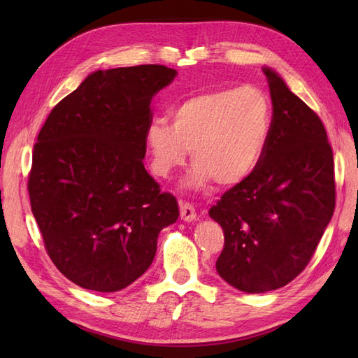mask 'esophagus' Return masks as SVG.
<instances>
[{
  "instance_id": "1",
  "label": "esophagus",
  "mask_w": 358,
  "mask_h": 358,
  "mask_svg": "<svg viewBox=\"0 0 358 358\" xmlns=\"http://www.w3.org/2000/svg\"><path fill=\"white\" fill-rule=\"evenodd\" d=\"M180 217L183 222H194V220H196V212L191 203L180 204Z\"/></svg>"
}]
</instances>
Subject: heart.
<instances>
[{
    "label": "heart",
    "mask_w": 358,
    "mask_h": 358,
    "mask_svg": "<svg viewBox=\"0 0 358 358\" xmlns=\"http://www.w3.org/2000/svg\"><path fill=\"white\" fill-rule=\"evenodd\" d=\"M171 124L154 118L144 131L150 169L167 178L191 152L187 186H235L260 164L268 148L273 109L264 90L222 87L187 96L169 112Z\"/></svg>",
    "instance_id": "heart-1"
}]
</instances>
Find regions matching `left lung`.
Returning <instances> with one entry per match:
<instances>
[{
  "instance_id": "obj_1",
  "label": "left lung",
  "mask_w": 358,
  "mask_h": 358,
  "mask_svg": "<svg viewBox=\"0 0 358 358\" xmlns=\"http://www.w3.org/2000/svg\"><path fill=\"white\" fill-rule=\"evenodd\" d=\"M273 124L260 164L209 215L223 227L217 272L246 294L283 287L306 268L336 208L334 157L317 113L263 67Z\"/></svg>"
}]
</instances>
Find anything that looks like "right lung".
<instances>
[{"label": "right lung", "instance_id": "add662e5", "mask_svg": "<svg viewBox=\"0 0 358 358\" xmlns=\"http://www.w3.org/2000/svg\"><path fill=\"white\" fill-rule=\"evenodd\" d=\"M175 77L159 64L95 71L38 134L30 206L50 260L75 285L127 287L154 262L159 231L177 222V200L143 164L150 101Z\"/></svg>", "mask_w": 358, "mask_h": 358}]
</instances>
